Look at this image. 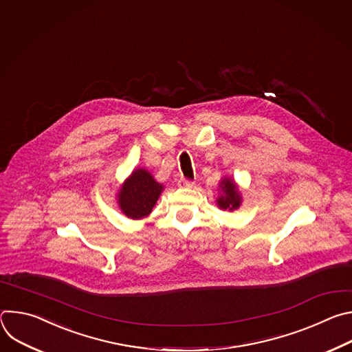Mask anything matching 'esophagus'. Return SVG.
Wrapping results in <instances>:
<instances>
[{
  "label": "esophagus",
  "mask_w": 352,
  "mask_h": 352,
  "mask_svg": "<svg viewBox=\"0 0 352 352\" xmlns=\"http://www.w3.org/2000/svg\"><path fill=\"white\" fill-rule=\"evenodd\" d=\"M193 185H195V181H189V179H184V178L178 179V186L179 188H192Z\"/></svg>",
  "instance_id": "34e87169"
}]
</instances>
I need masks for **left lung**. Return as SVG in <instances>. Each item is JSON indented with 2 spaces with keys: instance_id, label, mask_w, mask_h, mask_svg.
<instances>
[{
  "instance_id": "obj_1",
  "label": "left lung",
  "mask_w": 352,
  "mask_h": 352,
  "mask_svg": "<svg viewBox=\"0 0 352 352\" xmlns=\"http://www.w3.org/2000/svg\"><path fill=\"white\" fill-rule=\"evenodd\" d=\"M216 205L219 206V209L228 210V212H234L239 209V206L242 205V195L234 178L223 177L220 179Z\"/></svg>"
}]
</instances>
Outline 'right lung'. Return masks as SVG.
Instances as JSON below:
<instances>
[{"label":"right lung","instance_id":"obj_1","mask_svg":"<svg viewBox=\"0 0 352 352\" xmlns=\"http://www.w3.org/2000/svg\"><path fill=\"white\" fill-rule=\"evenodd\" d=\"M164 190L152 173L146 168H135L121 184L117 192V204L122 214L132 220H140L152 213Z\"/></svg>","mask_w":352,"mask_h":352}]
</instances>
